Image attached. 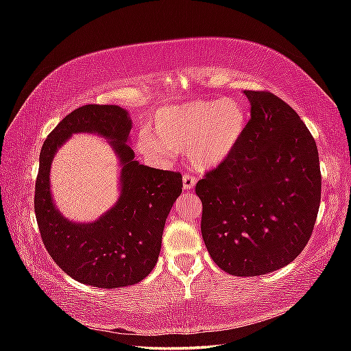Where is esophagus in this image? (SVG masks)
<instances>
[{
    "mask_svg": "<svg viewBox=\"0 0 351 351\" xmlns=\"http://www.w3.org/2000/svg\"><path fill=\"white\" fill-rule=\"evenodd\" d=\"M196 184V178L195 176H190V174H184L183 176V187L184 190H192Z\"/></svg>",
    "mask_w": 351,
    "mask_h": 351,
    "instance_id": "esophagus-1",
    "label": "esophagus"
}]
</instances>
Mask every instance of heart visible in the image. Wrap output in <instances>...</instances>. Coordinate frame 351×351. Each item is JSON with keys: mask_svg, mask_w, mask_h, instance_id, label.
<instances>
[{"mask_svg": "<svg viewBox=\"0 0 351 351\" xmlns=\"http://www.w3.org/2000/svg\"><path fill=\"white\" fill-rule=\"evenodd\" d=\"M247 125V112L234 98L192 101L158 110L137 137V149L147 158H169L186 146L189 161L209 169L236 149Z\"/></svg>", "mask_w": 351, "mask_h": 351, "instance_id": "b5f03b06", "label": "heart"}]
</instances>
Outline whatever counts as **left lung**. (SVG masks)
Masks as SVG:
<instances>
[{
  "mask_svg": "<svg viewBox=\"0 0 351 351\" xmlns=\"http://www.w3.org/2000/svg\"><path fill=\"white\" fill-rule=\"evenodd\" d=\"M239 145L196 184L200 230L218 267L237 277L277 271L309 241L321 204L319 155L300 117L267 90H244Z\"/></svg>",
  "mask_w": 351,
  "mask_h": 351,
  "instance_id": "8db88e82",
  "label": "left lung"
}]
</instances>
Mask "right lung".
<instances>
[{
	"mask_svg": "<svg viewBox=\"0 0 351 351\" xmlns=\"http://www.w3.org/2000/svg\"><path fill=\"white\" fill-rule=\"evenodd\" d=\"M129 114L117 105H84L62 119L42 145L35 184V214L42 241L58 267L82 284L99 289L133 285L149 275L161 250L165 219L182 195V174L134 161L127 145ZM97 132L121 159V197L97 221L76 225L55 208L49 169L58 147L73 132Z\"/></svg>",
	"mask_w": 351,
	"mask_h": 351,
	"instance_id": "right-lung-1",
	"label": "right lung"
}]
</instances>
